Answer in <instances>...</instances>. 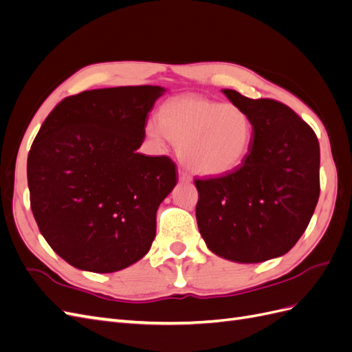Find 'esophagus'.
<instances>
[{
  "mask_svg": "<svg viewBox=\"0 0 352 352\" xmlns=\"http://www.w3.org/2000/svg\"><path fill=\"white\" fill-rule=\"evenodd\" d=\"M179 180L180 182H192V176H190L185 170H179Z\"/></svg>",
  "mask_w": 352,
  "mask_h": 352,
  "instance_id": "34e87169",
  "label": "esophagus"
}]
</instances>
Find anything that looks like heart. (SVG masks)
<instances>
[{
    "instance_id": "1",
    "label": "heart",
    "mask_w": 352,
    "mask_h": 352,
    "mask_svg": "<svg viewBox=\"0 0 352 352\" xmlns=\"http://www.w3.org/2000/svg\"><path fill=\"white\" fill-rule=\"evenodd\" d=\"M146 135L158 146L173 140L185 166L199 175L217 176L247 158L254 124L239 105L185 97L164 104L160 119L148 122Z\"/></svg>"
}]
</instances>
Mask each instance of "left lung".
<instances>
[{"mask_svg":"<svg viewBox=\"0 0 352 352\" xmlns=\"http://www.w3.org/2000/svg\"><path fill=\"white\" fill-rule=\"evenodd\" d=\"M223 94L250 114L252 144L232 172L195 179L198 229L223 258L267 261L289 251L313 217L320 195V146L287 105L233 89Z\"/></svg>","mask_w":352,"mask_h":352,"instance_id":"left-lung-1","label":"left lung"}]
</instances>
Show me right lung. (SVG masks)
<instances>
[{
    "label": "right lung",
    "instance_id": "right-lung-1",
    "mask_svg": "<svg viewBox=\"0 0 352 352\" xmlns=\"http://www.w3.org/2000/svg\"><path fill=\"white\" fill-rule=\"evenodd\" d=\"M164 88L83 91L60 101L30 146V208L50 247L80 270L113 273L150 251L155 216L177 184L167 155L136 150Z\"/></svg>",
    "mask_w": 352,
    "mask_h": 352
}]
</instances>
